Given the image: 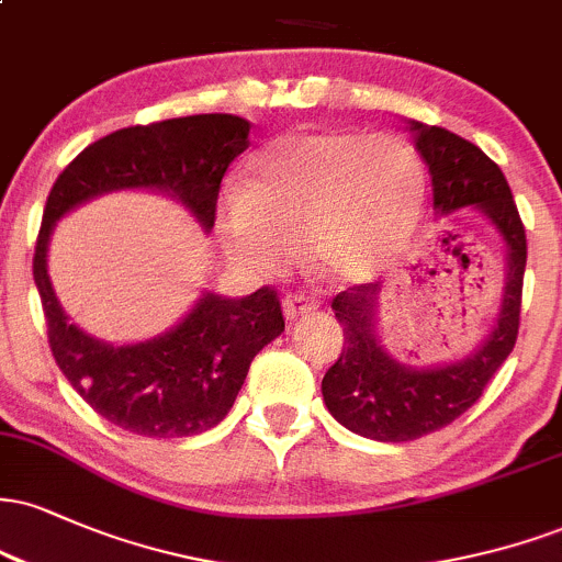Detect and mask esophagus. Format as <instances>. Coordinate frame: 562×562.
Segmentation results:
<instances>
[{"label": "esophagus", "instance_id": "34e87169", "mask_svg": "<svg viewBox=\"0 0 562 562\" xmlns=\"http://www.w3.org/2000/svg\"><path fill=\"white\" fill-rule=\"evenodd\" d=\"M314 308H317V301H314L312 295L303 293H290L285 295V301H282V312H285V317L290 322L303 317V314H312Z\"/></svg>", "mask_w": 562, "mask_h": 562}]
</instances>
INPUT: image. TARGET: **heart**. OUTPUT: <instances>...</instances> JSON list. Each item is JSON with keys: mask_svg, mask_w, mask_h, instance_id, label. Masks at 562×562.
Segmentation results:
<instances>
[{"mask_svg": "<svg viewBox=\"0 0 562 562\" xmlns=\"http://www.w3.org/2000/svg\"><path fill=\"white\" fill-rule=\"evenodd\" d=\"M425 200L417 153L391 134L288 132L248 160L218 209L237 267L274 272L303 254L325 277L370 280L402 254Z\"/></svg>", "mask_w": 562, "mask_h": 562, "instance_id": "b5f03b06", "label": "heart"}]
</instances>
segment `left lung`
Masks as SVG:
<instances>
[{
  "label": "left lung",
  "mask_w": 562,
  "mask_h": 562,
  "mask_svg": "<svg viewBox=\"0 0 562 562\" xmlns=\"http://www.w3.org/2000/svg\"><path fill=\"white\" fill-rule=\"evenodd\" d=\"M415 147L428 164L434 209L447 216L473 209L492 224L505 245V295L492 335L468 359L454 364H398L375 330L380 282L353 285L333 299L344 325V351L322 378V396L340 425L372 441H415L447 428L481 398L494 372L515 348L526 272V229L505 173L481 147L441 126L409 121Z\"/></svg>",
  "instance_id": "left-lung-1"
}]
</instances>
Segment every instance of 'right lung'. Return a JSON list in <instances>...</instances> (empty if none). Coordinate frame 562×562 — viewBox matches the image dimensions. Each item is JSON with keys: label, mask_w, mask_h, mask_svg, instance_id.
<instances>
[{"label": "right lung", "mask_w": 562, "mask_h": 562, "mask_svg": "<svg viewBox=\"0 0 562 562\" xmlns=\"http://www.w3.org/2000/svg\"><path fill=\"white\" fill-rule=\"evenodd\" d=\"M240 115L203 113L128 126L92 142L57 177L34 250V282L57 367L97 415L147 438H182L214 428L235 404L248 367L285 330L274 288L245 299L205 293L169 333L111 346L70 325L47 274L57 218L115 190H158L184 203L209 232L224 171L248 147Z\"/></svg>", "instance_id": "right-lung-1"}]
</instances>
